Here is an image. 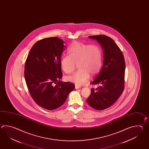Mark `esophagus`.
<instances>
[{"label":"esophagus","instance_id":"esophagus-1","mask_svg":"<svg viewBox=\"0 0 149 149\" xmlns=\"http://www.w3.org/2000/svg\"><path fill=\"white\" fill-rule=\"evenodd\" d=\"M80 88H81V86H80L77 85H75V88L78 89Z\"/></svg>","mask_w":149,"mask_h":149}]
</instances>
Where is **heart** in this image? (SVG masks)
Wrapping results in <instances>:
<instances>
[{
  "label": "heart",
  "mask_w": 149,
  "mask_h": 149,
  "mask_svg": "<svg viewBox=\"0 0 149 149\" xmlns=\"http://www.w3.org/2000/svg\"><path fill=\"white\" fill-rule=\"evenodd\" d=\"M69 55L61 57V67L67 74L72 73L77 68L76 73L67 77V80L77 85H81L88 80L91 74H97L102 67V52L97 45H89L73 41L68 48Z\"/></svg>",
  "instance_id": "b5f03b06"
}]
</instances>
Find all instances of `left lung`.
Returning a JSON list of instances; mask_svg holds the SVG:
<instances>
[{"label":"left lung","mask_w":149,"mask_h":149,"mask_svg":"<svg viewBox=\"0 0 149 149\" xmlns=\"http://www.w3.org/2000/svg\"><path fill=\"white\" fill-rule=\"evenodd\" d=\"M89 38L96 39L101 44L104 60L100 73L91 83L98 86L92 88L87 102L93 109L103 110L113 104L123 92L125 61L120 48L112 38L105 35L91 36Z\"/></svg>","instance_id":"left-lung-1"}]
</instances>
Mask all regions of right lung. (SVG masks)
<instances>
[{"instance_id":"right-lung-1","label":"right lung","mask_w":149,"mask_h":149,"mask_svg":"<svg viewBox=\"0 0 149 149\" xmlns=\"http://www.w3.org/2000/svg\"><path fill=\"white\" fill-rule=\"evenodd\" d=\"M64 44L57 37L41 39L33 46L25 61L24 78L29 93L36 103L48 110L63 104L75 88L72 82L60 80Z\"/></svg>"}]
</instances>
